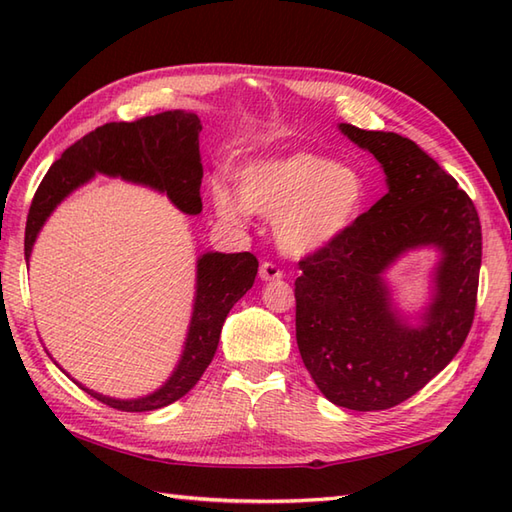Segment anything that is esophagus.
<instances>
[{
  "mask_svg": "<svg viewBox=\"0 0 512 512\" xmlns=\"http://www.w3.org/2000/svg\"><path fill=\"white\" fill-rule=\"evenodd\" d=\"M259 277H262V281H275V279L284 277V270L275 266L273 262H264L262 266H259Z\"/></svg>",
  "mask_w": 512,
  "mask_h": 512,
  "instance_id": "obj_1",
  "label": "esophagus"
}]
</instances>
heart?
<instances>
[{
    "mask_svg": "<svg viewBox=\"0 0 512 512\" xmlns=\"http://www.w3.org/2000/svg\"><path fill=\"white\" fill-rule=\"evenodd\" d=\"M367 200L361 171L314 151L248 162L237 173V193L222 182L211 187L222 222L244 224L248 211L275 220L277 244L292 257L317 253L350 233Z\"/></svg>",
    "mask_w": 512,
    "mask_h": 512,
    "instance_id": "b5f03b06",
    "label": "heart"
}]
</instances>
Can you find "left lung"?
<instances>
[{
  "label": "left lung",
  "instance_id": "left-lung-1",
  "mask_svg": "<svg viewBox=\"0 0 512 512\" xmlns=\"http://www.w3.org/2000/svg\"><path fill=\"white\" fill-rule=\"evenodd\" d=\"M339 129L380 162L387 193L350 233L299 262L297 345L330 402L380 411L411 398L460 352L475 314L482 226L469 195L413 140L347 123ZM427 245L441 253L434 295L421 321L409 324L384 273Z\"/></svg>",
  "mask_w": 512,
  "mask_h": 512
}]
</instances>
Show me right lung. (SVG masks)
<instances>
[{
  "instance_id": "obj_1",
  "label": "right lung",
  "mask_w": 512,
  "mask_h": 512,
  "mask_svg": "<svg viewBox=\"0 0 512 512\" xmlns=\"http://www.w3.org/2000/svg\"><path fill=\"white\" fill-rule=\"evenodd\" d=\"M200 132L198 116L173 110L134 123H107L76 140L48 169L32 198L24 239L26 264L52 211L96 173L167 193L182 213L198 215L202 211ZM257 266L259 262L250 253H204L198 257L195 299L184 350L167 383L156 391L121 400L103 396L81 383L76 385L103 405L121 411H154L180 400L213 361L228 312L253 288Z\"/></svg>"
}]
</instances>
